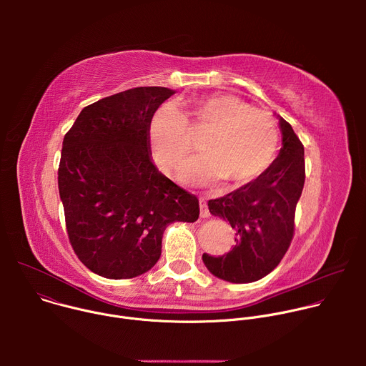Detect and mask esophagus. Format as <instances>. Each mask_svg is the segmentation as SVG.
<instances>
[{"mask_svg": "<svg viewBox=\"0 0 366 366\" xmlns=\"http://www.w3.org/2000/svg\"><path fill=\"white\" fill-rule=\"evenodd\" d=\"M199 216H201L202 219L210 216V210H208L207 202H205L204 199H199Z\"/></svg>", "mask_w": 366, "mask_h": 366, "instance_id": "obj_1", "label": "esophagus"}]
</instances>
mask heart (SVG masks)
Here are the masks:
<instances>
[{
  "instance_id": "b5f03b06",
  "label": "heart",
  "mask_w": 366,
  "mask_h": 366,
  "mask_svg": "<svg viewBox=\"0 0 366 366\" xmlns=\"http://www.w3.org/2000/svg\"><path fill=\"white\" fill-rule=\"evenodd\" d=\"M194 126L210 132L202 143L204 156L188 161L179 177L195 185H210L222 178L244 185L264 174L274 162L280 129L271 113L250 107L230 94L207 95L194 104ZM153 158L164 171L175 172L192 149L185 116L164 104L149 122Z\"/></svg>"
}]
</instances>
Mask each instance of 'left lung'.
Masks as SVG:
<instances>
[{
    "mask_svg": "<svg viewBox=\"0 0 366 366\" xmlns=\"http://www.w3.org/2000/svg\"><path fill=\"white\" fill-rule=\"evenodd\" d=\"M282 147L277 159L256 179L208 201V210L234 229V246L223 256L204 253L202 262L214 277L254 282L272 272L294 236L295 207L305 181L304 146L291 124L280 117Z\"/></svg>",
    "mask_w": 366,
    "mask_h": 366,
    "instance_id": "8db88e82",
    "label": "left lung"
}]
</instances>
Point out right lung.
I'll return each instance as SVG.
<instances>
[{
	"label": "right lung",
	"instance_id": "1",
	"mask_svg": "<svg viewBox=\"0 0 366 366\" xmlns=\"http://www.w3.org/2000/svg\"><path fill=\"white\" fill-rule=\"evenodd\" d=\"M175 91L139 86L86 106L64 137L58 169L69 242L94 274L127 280L158 262L174 222L194 223L198 198L158 171L149 122Z\"/></svg>",
	"mask_w": 366,
	"mask_h": 366
}]
</instances>
